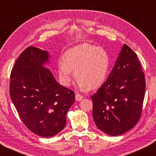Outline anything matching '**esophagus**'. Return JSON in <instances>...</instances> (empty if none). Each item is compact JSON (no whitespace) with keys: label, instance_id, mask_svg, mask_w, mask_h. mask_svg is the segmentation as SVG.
Segmentation results:
<instances>
[{"label":"esophagus","instance_id":"1","mask_svg":"<svg viewBox=\"0 0 156 156\" xmlns=\"http://www.w3.org/2000/svg\"><path fill=\"white\" fill-rule=\"evenodd\" d=\"M83 98H84V97H83L82 95L80 94H76L75 95V99L77 101H80L81 100L83 99Z\"/></svg>","mask_w":156,"mask_h":156}]
</instances>
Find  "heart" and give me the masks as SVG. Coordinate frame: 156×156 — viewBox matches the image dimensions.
Wrapping results in <instances>:
<instances>
[{"label": "heart", "mask_w": 156, "mask_h": 156, "mask_svg": "<svg viewBox=\"0 0 156 156\" xmlns=\"http://www.w3.org/2000/svg\"><path fill=\"white\" fill-rule=\"evenodd\" d=\"M63 62L58 64L59 77L65 86L72 81V70L80 88L94 89L105 82L110 67V58L104 49L89 44H81L66 51Z\"/></svg>", "instance_id": "b5f03b06"}]
</instances>
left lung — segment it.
<instances>
[{
  "label": "left lung",
  "mask_w": 156,
  "mask_h": 156,
  "mask_svg": "<svg viewBox=\"0 0 156 156\" xmlns=\"http://www.w3.org/2000/svg\"><path fill=\"white\" fill-rule=\"evenodd\" d=\"M145 89L137 55L124 44L107 80L91 97L98 129L113 136L131 129L141 115Z\"/></svg>",
  "instance_id": "8db88e82"
}]
</instances>
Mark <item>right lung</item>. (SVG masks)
I'll return each instance as SVG.
<instances>
[{"instance_id":"1","label":"right lung","mask_w":156,"mask_h":156,"mask_svg":"<svg viewBox=\"0 0 156 156\" xmlns=\"http://www.w3.org/2000/svg\"><path fill=\"white\" fill-rule=\"evenodd\" d=\"M49 54L35 47L27 48L10 73V95L19 116L33 133L52 137L66 125V115L74 102V92L59 84L44 67Z\"/></svg>"}]
</instances>
